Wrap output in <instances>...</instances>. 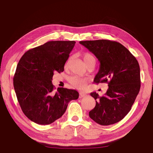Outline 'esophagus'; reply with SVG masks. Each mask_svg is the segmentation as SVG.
Here are the masks:
<instances>
[{
  "label": "esophagus",
  "mask_w": 153,
  "mask_h": 153,
  "mask_svg": "<svg viewBox=\"0 0 153 153\" xmlns=\"http://www.w3.org/2000/svg\"><path fill=\"white\" fill-rule=\"evenodd\" d=\"M85 96H87V95H86L85 93H82V92L79 93V98H82V97H85Z\"/></svg>",
  "instance_id": "esophagus-1"
}]
</instances>
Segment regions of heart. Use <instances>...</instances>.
Instances as JSON below:
<instances>
[{
    "label": "heart",
    "instance_id": "obj_1",
    "mask_svg": "<svg viewBox=\"0 0 153 153\" xmlns=\"http://www.w3.org/2000/svg\"><path fill=\"white\" fill-rule=\"evenodd\" d=\"M82 58L83 59V61L85 62V64L87 66H88L90 64L95 62V58L89 53H84L82 54ZM70 58L68 59V60L66 62V65L65 66L67 67L68 63H69ZM70 83L74 87L77 88L79 89H84L86 87V83H87V79L85 78H83V77H79L77 76H71L70 79H69Z\"/></svg>",
    "mask_w": 153,
    "mask_h": 153
}]
</instances>
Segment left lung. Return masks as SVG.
<instances>
[{
  "mask_svg": "<svg viewBox=\"0 0 153 153\" xmlns=\"http://www.w3.org/2000/svg\"><path fill=\"white\" fill-rule=\"evenodd\" d=\"M97 58L99 72L94 82L108 83L105 95L93 92L95 107L89 117L102 126L114 124L122 120L130 111L140 90V68L135 57L128 49L116 41L95 40L79 41Z\"/></svg>",
  "mask_w": 153,
  "mask_h": 153,
  "instance_id": "left-lung-1",
  "label": "left lung"
}]
</instances>
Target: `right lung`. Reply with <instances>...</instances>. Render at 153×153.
Segmentation results:
<instances>
[{"mask_svg": "<svg viewBox=\"0 0 153 153\" xmlns=\"http://www.w3.org/2000/svg\"><path fill=\"white\" fill-rule=\"evenodd\" d=\"M76 42L48 41L27 51L20 58L14 77V87L24 114L38 124L47 125L60 118L71 100L78 99L76 90L52 83L54 72L64 65Z\"/></svg>", "mask_w": 153, "mask_h": 153, "instance_id": "right-lung-1", "label": "right lung"}]
</instances>
